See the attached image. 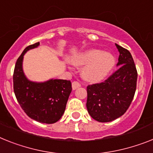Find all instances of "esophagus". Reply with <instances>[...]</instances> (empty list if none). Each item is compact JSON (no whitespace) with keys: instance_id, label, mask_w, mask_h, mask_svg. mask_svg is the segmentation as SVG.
I'll return each instance as SVG.
<instances>
[{"instance_id":"esophagus-1","label":"esophagus","mask_w":153,"mask_h":153,"mask_svg":"<svg viewBox=\"0 0 153 153\" xmlns=\"http://www.w3.org/2000/svg\"><path fill=\"white\" fill-rule=\"evenodd\" d=\"M81 86V84L79 82H76V81H74L72 82V89L74 90V89H76V88H79Z\"/></svg>"}]
</instances>
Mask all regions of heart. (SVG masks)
<instances>
[{
	"label": "heart",
	"instance_id": "b5f03b06",
	"mask_svg": "<svg viewBox=\"0 0 153 153\" xmlns=\"http://www.w3.org/2000/svg\"><path fill=\"white\" fill-rule=\"evenodd\" d=\"M73 65L85 66L82 77L85 80L97 82L105 79L114 68L115 57L111 53L92 49L79 54L72 60Z\"/></svg>",
	"mask_w": 153,
	"mask_h": 153
}]
</instances>
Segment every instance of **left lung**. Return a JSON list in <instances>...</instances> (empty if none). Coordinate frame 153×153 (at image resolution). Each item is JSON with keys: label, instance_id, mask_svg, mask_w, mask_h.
<instances>
[{"label": "left lung", "instance_id": "obj_1", "mask_svg": "<svg viewBox=\"0 0 153 153\" xmlns=\"http://www.w3.org/2000/svg\"><path fill=\"white\" fill-rule=\"evenodd\" d=\"M120 53L118 67L108 79L87 86L86 107L99 122H110L122 116L134 98L138 72L131 53L116 44Z\"/></svg>", "mask_w": 153, "mask_h": 153}]
</instances>
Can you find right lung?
<instances>
[{"mask_svg": "<svg viewBox=\"0 0 153 153\" xmlns=\"http://www.w3.org/2000/svg\"><path fill=\"white\" fill-rule=\"evenodd\" d=\"M39 45L38 42L28 46L18 58L13 74L14 92L19 105L29 117L38 122L53 124L65 113L72 89L71 82L63 79L34 82L27 79L22 70L23 56Z\"/></svg>", "mask_w": 153, "mask_h": 153, "instance_id": "right-lung-1", "label": "right lung"}]
</instances>
